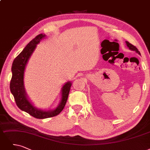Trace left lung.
<instances>
[{
	"instance_id": "left-lung-1",
	"label": "left lung",
	"mask_w": 150,
	"mask_h": 150,
	"mask_svg": "<svg viewBox=\"0 0 150 150\" xmlns=\"http://www.w3.org/2000/svg\"><path fill=\"white\" fill-rule=\"evenodd\" d=\"M125 43H126V45L127 46V47L129 48V49L130 50H133V51H135L137 53H139V55H140V52L139 51V50L137 49V48L136 47L134 46L132 44H131L130 43H129V42H127V41H125Z\"/></svg>"
}]
</instances>
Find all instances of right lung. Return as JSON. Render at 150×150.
Here are the masks:
<instances>
[{
    "label": "right lung",
    "instance_id": "1",
    "mask_svg": "<svg viewBox=\"0 0 150 150\" xmlns=\"http://www.w3.org/2000/svg\"><path fill=\"white\" fill-rule=\"evenodd\" d=\"M45 34H40L25 47V49L14 59L11 67L12 77L10 81V88L11 93L13 95L16 105L19 108L29 113L32 116L38 119H45L55 116L61 112L67 103L71 86V81H68L62 88V98L57 108L53 110H41L35 107L27 96L25 85L24 75L25 68L29 59L35 50L37 45L42 39L45 38Z\"/></svg>",
    "mask_w": 150,
    "mask_h": 150
}]
</instances>
